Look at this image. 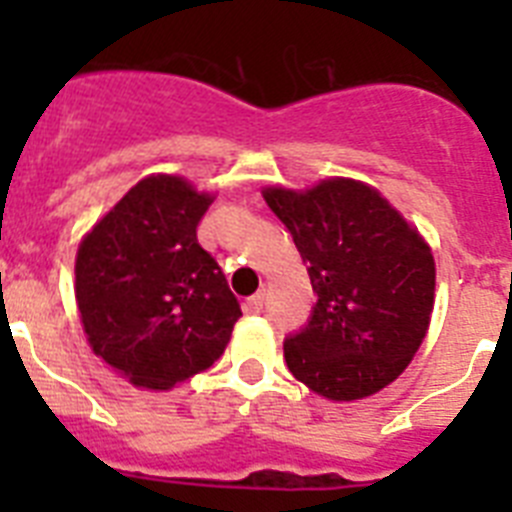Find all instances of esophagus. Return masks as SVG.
I'll return each instance as SVG.
<instances>
[{"mask_svg": "<svg viewBox=\"0 0 512 512\" xmlns=\"http://www.w3.org/2000/svg\"><path fill=\"white\" fill-rule=\"evenodd\" d=\"M264 310V292H256L246 300V312L248 315H256V312Z\"/></svg>", "mask_w": 512, "mask_h": 512, "instance_id": "1", "label": "esophagus"}]
</instances>
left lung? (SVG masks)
Listing matches in <instances>:
<instances>
[{
  "mask_svg": "<svg viewBox=\"0 0 512 512\" xmlns=\"http://www.w3.org/2000/svg\"><path fill=\"white\" fill-rule=\"evenodd\" d=\"M289 228L318 302L284 361L297 382L333 402L395 382L431 325L436 261L420 230L372 184L330 176L307 189L264 187Z\"/></svg>",
  "mask_w": 512,
  "mask_h": 512,
  "instance_id": "1",
  "label": "left lung"
}]
</instances>
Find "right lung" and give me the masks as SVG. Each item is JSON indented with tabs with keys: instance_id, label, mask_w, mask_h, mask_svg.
<instances>
[{
	"instance_id": "1",
	"label": "right lung",
	"mask_w": 512,
	"mask_h": 512,
	"mask_svg": "<svg viewBox=\"0 0 512 512\" xmlns=\"http://www.w3.org/2000/svg\"><path fill=\"white\" fill-rule=\"evenodd\" d=\"M212 200L179 174L143 176L81 238L74 292L87 343L135 387L166 392L205 372L241 318L197 243Z\"/></svg>"
}]
</instances>
